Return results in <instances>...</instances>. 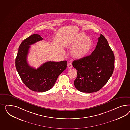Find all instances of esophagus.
Here are the masks:
<instances>
[{"label":"esophagus","mask_w":130,"mask_h":130,"mask_svg":"<svg viewBox=\"0 0 130 130\" xmlns=\"http://www.w3.org/2000/svg\"><path fill=\"white\" fill-rule=\"evenodd\" d=\"M67 67H68V68L69 69L71 68L72 67V65L71 63H68V64H67Z\"/></svg>","instance_id":"esophagus-1"}]
</instances>
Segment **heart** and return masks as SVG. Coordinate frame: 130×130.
Returning <instances> with one entry per match:
<instances>
[{"label": "heart", "mask_w": 130, "mask_h": 130, "mask_svg": "<svg viewBox=\"0 0 130 130\" xmlns=\"http://www.w3.org/2000/svg\"><path fill=\"white\" fill-rule=\"evenodd\" d=\"M91 38L84 33H81L69 39L66 42L67 47L72 48L71 55L77 59H82L87 57L92 47Z\"/></svg>", "instance_id": "b5f03b06"}]
</instances>
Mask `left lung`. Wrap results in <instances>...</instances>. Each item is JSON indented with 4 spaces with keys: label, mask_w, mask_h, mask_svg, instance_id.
<instances>
[{
    "label": "left lung",
    "mask_w": 130,
    "mask_h": 130,
    "mask_svg": "<svg viewBox=\"0 0 130 130\" xmlns=\"http://www.w3.org/2000/svg\"><path fill=\"white\" fill-rule=\"evenodd\" d=\"M72 65L77 71L74 82L75 88L82 92H96L106 84L112 75L114 53L106 38L101 34L91 54L74 60Z\"/></svg>",
    "instance_id": "obj_1"
}]
</instances>
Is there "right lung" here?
Returning a JSON list of instances; mask_svg holds the SVG:
<instances>
[{"mask_svg": "<svg viewBox=\"0 0 130 130\" xmlns=\"http://www.w3.org/2000/svg\"><path fill=\"white\" fill-rule=\"evenodd\" d=\"M43 39L39 34H34L24 39L19 47L16 59V69L22 81L30 90L37 92L51 89L67 67L66 60L48 61L37 69L28 65L27 56L30 46Z\"/></svg>", "mask_w": 130, "mask_h": 130, "instance_id": "obj_1", "label": "right lung"}]
</instances>
